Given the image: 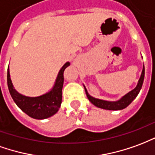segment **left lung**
Listing matches in <instances>:
<instances>
[{
	"label": "left lung",
	"mask_w": 155,
	"mask_h": 155,
	"mask_svg": "<svg viewBox=\"0 0 155 155\" xmlns=\"http://www.w3.org/2000/svg\"><path fill=\"white\" fill-rule=\"evenodd\" d=\"M143 78H144V66L143 68L142 73H141L140 78L139 80V83L137 84L135 88L133 89L132 91H130L129 93H128L126 95H124V97H122L121 99L116 101V102H109V101L101 100V99H97V98L93 97L88 94L85 87H84V88H85V92H86L87 97L88 98V100L93 105H95L96 107H100V108H104V109H107V110H121V109H124L126 107H128V105L132 103L133 100L138 96L139 91H140L141 87H142L143 83Z\"/></svg>",
	"instance_id": "obj_1"
}]
</instances>
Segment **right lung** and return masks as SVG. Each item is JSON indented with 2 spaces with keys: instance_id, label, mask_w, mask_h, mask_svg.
I'll list each match as a JSON object with an SVG mask.
<instances>
[{
  "instance_id": "add662e5",
  "label": "right lung",
  "mask_w": 155,
  "mask_h": 155,
  "mask_svg": "<svg viewBox=\"0 0 155 155\" xmlns=\"http://www.w3.org/2000/svg\"><path fill=\"white\" fill-rule=\"evenodd\" d=\"M66 62L59 71L53 88L46 94L39 97H27L17 93L10 78L9 67L7 69V85L10 94L14 102L21 110L31 118L36 119H45L54 115L62 104V90L64 82L63 72L68 66Z\"/></svg>"
}]
</instances>
